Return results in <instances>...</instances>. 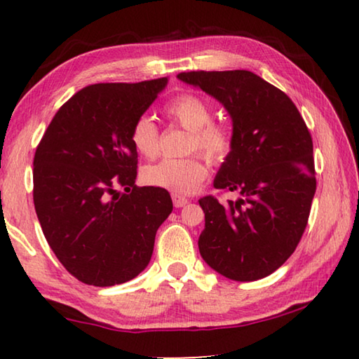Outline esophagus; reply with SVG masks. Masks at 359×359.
<instances>
[{"label": "esophagus", "mask_w": 359, "mask_h": 359, "mask_svg": "<svg viewBox=\"0 0 359 359\" xmlns=\"http://www.w3.org/2000/svg\"><path fill=\"white\" fill-rule=\"evenodd\" d=\"M172 203H174V208H184V205L188 203V199L185 196H180L177 193H172Z\"/></svg>", "instance_id": "obj_1"}]
</instances>
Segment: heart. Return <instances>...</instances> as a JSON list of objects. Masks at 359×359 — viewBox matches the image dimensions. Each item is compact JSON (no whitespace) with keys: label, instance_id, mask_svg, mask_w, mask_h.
Wrapping results in <instances>:
<instances>
[{"label":"heart","instance_id":"1","mask_svg":"<svg viewBox=\"0 0 359 359\" xmlns=\"http://www.w3.org/2000/svg\"><path fill=\"white\" fill-rule=\"evenodd\" d=\"M169 118L190 131L188 150H199L212 161H222L231 150V135L223 125L212 123V109L196 95H180L165 107ZM131 142L145 158L158 154V128L149 115L139 117L131 128ZM208 177V166L201 156L165 158L144 169L149 185L175 193H193Z\"/></svg>","mask_w":359,"mask_h":359}]
</instances>
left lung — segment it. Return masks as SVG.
I'll return each instance as SVG.
<instances>
[{"label": "left lung", "instance_id": "left-lung-1", "mask_svg": "<svg viewBox=\"0 0 359 359\" xmlns=\"http://www.w3.org/2000/svg\"><path fill=\"white\" fill-rule=\"evenodd\" d=\"M177 79L222 102L233 121L214 187L239 198L199 199V253L231 280H259L291 257L307 226L317 190L311 133L294 102L250 71H190Z\"/></svg>", "mask_w": 359, "mask_h": 359}]
</instances>
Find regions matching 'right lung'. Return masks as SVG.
I'll return each instance as SVG.
<instances>
[{"mask_svg": "<svg viewBox=\"0 0 359 359\" xmlns=\"http://www.w3.org/2000/svg\"><path fill=\"white\" fill-rule=\"evenodd\" d=\"M166 83L88 85L58 109L36 149V215L60 263L83 283L114 287L141 274L172 212L165 188L135 185L131 142L133 125Z\"/></svg>", "mask_w": 359, "mask_h": 359, "instance_id": "add662e5", "label": "right lung"}]
</instances>
